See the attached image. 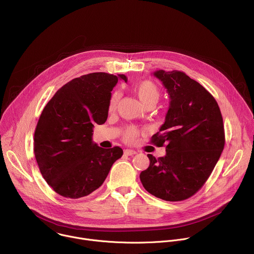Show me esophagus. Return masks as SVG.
I'll list each match as a JSON object with an SVG mask.
<instances>
[{
  "instance_id": "esophagus-1",
  "label": "esophagus",
  "mask_w": 254,
  "mask_h": 254,
  "mask_svg": "<svg viewBox=\"0 0 254 254\" xmlns=\"http://www.w3.org/2000/svg\"><path fill=\"white\" fill-rule=\"evenodd\" d=\"M135 154H136V152L133 150H125V155H127V156H133Z\"/></svg>"
}]
</instances>
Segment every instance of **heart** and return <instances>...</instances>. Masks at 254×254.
Segmentation results:
<instances>
[{"label":"heart","instance_id":"heart-1","mask_svg":"<svg viewBox=\"0 0 254 254\" xmlns=\"http://www.w3.org/2000/svg\"><path fill=\"white\" fill-rule=\"evenodd\" d=\"M133 90L144 106L155 105L161 96L160 88L155 82L151 80H142L136 83L133 87ZM119 99H120V93L119 92L114 93L110 100L111 110H113V108L117 106ZM136 135H137V130L134 127H129L125 132V139L128 142H131L135 139Z\"/></svg>","mask_w":254,"mask_h":254}]
</instances>
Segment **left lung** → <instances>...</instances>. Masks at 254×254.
Masks as SVG:
<instances>
[{
    "label": "left lung",
    "instance_id": "left-lung-1",
    "mask_svg": "<svg viewBox=\"0 0 254 254\" xmlns=\"http://www.w3.org/2000/svg\"><path fill=\"white\" fill-rule=\"evenodd\" d=\"M154 75L171 99L164 125L151 138L157 147L166 146V156L149 154L150 166L139 179L157 198L183 201L203 187L221 156L223 119L213 95L184 72L157 70Z\"/></svg>",
    "mask_w": 254,
    "mask_h": 254
}]
</instances>
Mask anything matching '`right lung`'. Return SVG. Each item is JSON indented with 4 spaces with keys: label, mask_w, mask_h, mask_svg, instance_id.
Instances as JSON below:
<instances>
[{
    "label": "right lung",
    "mask_w": 254,
    "mask_h": 254,
    "mask_svg": "<svg viewBox=\"0 0 254 254\" xmlns=\"http://www.w3.org/2000/svg\"><path fill=\"white\" fill-rule=\"evenodd\" d=\"M119 76L94 72L63 85L45 105L34 133V155L47 184L60 196L78 199L98 189L120 147L102 149L92 141L93 125L105 123Z\"/></svg>",
    "instance_id": "right-lung-1"
}]
</instances>
